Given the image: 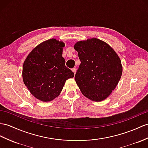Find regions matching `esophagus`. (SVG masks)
<instances>
[{"label":"esophagus","instance_id":"34e87169","mask_svg":"<svg viewBox=\"0 0 148 148\" xmlns=\"http://www.w3.org/2000/svg\"><path fill=\"white\" fill-rule=\"evenodd\" d=\"M71 70H72V71L74 73V74H75V73H76V68H72L71 69Z\"/></svg>","mask_w":148,"mask_h":148}]
</instances>
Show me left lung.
<instances>
[{
	"label": "left lung",
	"mask_w": 148,
	"mask_h": 148,
	"mask_svg": "<svg viewBox=\"0 0 148 148\" xmlns=\"http://www.w3.org/2000/svg\"><path fill=\"white\" fill-rule=\"evenodd\" d=\"M74 48L81 62L75 79L82 93L93 101L106 99L121 77L119 57L109 45L97 38L78 41Z\"/></svg>",
	"instance_id": "8db88e82"
}]
</instances>
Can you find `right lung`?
<instances>
[{
	"label": "right lung",
	"instance_id": "add662e5",
	"mask_svg": "<svg viewBox=\"0 0 148 148\" xmlns=\"http://www.w3.org/2000/svg\"><path fill=\"white\" fill-rule=\"evenodd\" d=\"M64 43L51 39L39 44L25 60L23 78L31 94L43 102L55 99L74 73L62 56Z\"/></svg>",
	"mask_w": 148,
	"mask_h": 148
}]
</instances>
